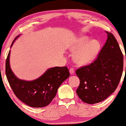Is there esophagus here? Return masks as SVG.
Instances as JSON below:
<instances>
[{
  "label": "esophagus",
  "mask_w": 126,
  "mask_h": 126,
  "mask_svg": "<svg viewBox=\"0 0 126 126\" xmlns=\"http://www.w3.org/2000/svg\"><path fill=\"white\" fill-rule=\"evenodd\" d=\"M69 72H70V75H73L74 73H75V69H74L73 68H70V69Z\"/></svg>",
  "instance_id": "obj_1"
}]
</instances>
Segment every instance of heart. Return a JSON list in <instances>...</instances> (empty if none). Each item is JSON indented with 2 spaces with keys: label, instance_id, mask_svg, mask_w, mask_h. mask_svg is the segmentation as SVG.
<instances>
[{
  "label": "heart",
  "instance_id": "heart-1",
  "mask_svg": "<svg viewBox=\"0 0 126 126\" xmlns=\"http://www.w3.org/2000/svg\"><path fill=\"white\" fill-rule=\"evenodd\" d=\"M99 42L96 39L90 40L89 37L83 36L77 39L70 49L73 54V59L79 64H86L93 60L99 50Z\"/></svg>",
  "mask_w": 126,
  "mask_h": 126
}]
</instances>
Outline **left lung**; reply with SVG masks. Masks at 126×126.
<instances>
[{
  "label": "left lung",
  "instance_id": "left-lung-1",
  "mask_svg": "<svg viewBox=\"0 0 126 126\" xmlns=\"http://www.w3.org/2000/svg\"><path fill=\"white\" fill-rule=\"evenodd\" d=\"M106 33V42L96 60L76 72L80 79L76 93L87 104L97 103L107 98L116 90L122 78L123 56L114 36Z\"/></svg>",
  "mask_w": 126,
  "mask_h": 126
}]
</instances>
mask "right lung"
Masks as SVG:
<instances>
[{"label": "right lung", "instance_id": "right-lung-1", "mask_svg": "<svg viewBox=\"0 0 126 126\" xmlns=\"http://www.w3.org/2000/svg\"><path fill=\"white\" fill-rule=\"evenodd\" d=\"M18 35L12 42L10 48ZM10 50L6 62V75L16 96L24 103L32 107H43L55 97L62 83L69 78L66 66L54 67L47 70L39 78L32 81L20 79L12 70L10 65Z\"/></svg>", "mask_w": 126, "mask_h": 126}]
</instances>
